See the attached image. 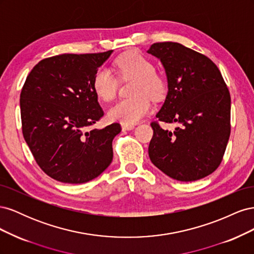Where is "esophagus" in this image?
<instances>
[{"label":"esophagus","mask_w":254,"mask_h":254,"mask_svg":"<svg viewBox=\"0 0 254 254\" xmlns=\"http://www.w3.org/2000/svg\"><path fill=\"white\" fill-rule=\"evenodd\" d=\"M122 129L124 130H132L134 129V125H128V124H122Z\"/></svg>","instance_id":"obj_1"}]
</instances>
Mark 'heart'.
<instances>
[{
  "label": "heart",
  "mask_w": 254,
  "mask_h": 254,
  "mask_svg": "<svg viewBox=\"0 0 254 254\" xmlns=\"http://www.w3.org/2000/svg\"><path fill=\"white\" fill-rule=\"evenodd\" d=\"M114 66L120 78L134 80L131 88L132 97L120 99L109 109V118L123 124H134L151 110L150 98H162L167 90L163 76L155 72V64L136 52L128 53L115 60ZM92 88L95 94L105 102L117 95L118 80L107 67H98L92 79Z\"/></svg>",
  "instance_id": "obj_1"
}]
</instances>
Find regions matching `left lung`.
I'll return each instance as SVG.
<instances>
[{
    "instance_id": "1",
    "label": "left lung",
    "mask_w": 254,
    "mask_h": 254,
    "mask_svg": "<svg viewBox=\"0 0 254 254\" xmlns=\"http://www.w3.org/2000/svg\"><path fill=\"white\" fill-rule=\"evenodd\" d=\"M147 52L161 60L168 83L165 102L156 117L179 124L172 132L158 122L151 123L149 158L175 180L202 179L221 163L231 132L227 84L210 58L180 43H153Z\"/></svg>"
}]
</instances>
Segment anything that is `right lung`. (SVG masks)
<instances>
[{
  "instance_id": "obj_1",
  "label": "right lung",
  "mask_w": 254,
  "mask_h": 254,
  "mask_svg": "<svg viewBox=\"0 0 254 254\" xmlns=\"http://www.w3.org/2000/svg\"><path fill=\"white\" fill-rule=\"evenodd\" d=\"M111 53L45 58L33 67L22 88L23 136L37 164L57 181L88 182L111 163L112 141L121 125L90 129L104 115L92 79Z\"/></svg>"
}]
</instances>
